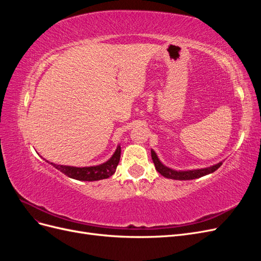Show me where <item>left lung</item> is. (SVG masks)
<instances>
[{
    "instance_id": "obj_1",
    "label": "left lung",
    "mask_w": 261,
    "mask_h": 261,
    "mask_svg": "<svg viewBox=\"0 0 261 261\" xmlns=\"http://www.w3.org/2000/svg\"><path fill=\"white\" fill-rule=\"evenodd\" d=\"M151 158L152 161L154 163L155 170L160 173L161 175L167 178L171 179H178V180H188V179H195V178H199L201 176L208 175L210 173H213L216 170H218L221 165H222V162H219L218 164L211 165L209 168H203V169H198V170H187V171H176L170 169L159 160L156 153L151 149Z\"/></svg>"
}]
</instances>
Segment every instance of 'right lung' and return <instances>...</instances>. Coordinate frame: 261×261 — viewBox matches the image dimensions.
Wrapping results in <instances>:
<instances>
[{
    "mask_svg": "<svg viewBox=\"0 0 261 261\" xmlns=\"http://www.w3.org/2000/svg\"><path fill=\"white\" fill-rule=\"evenodd\" d=\"M120 158H121V146L118 145L113 155L110 158L107 162L99 165H94V167L76 168V167H69V165L55 164L49 161L46 162L52 164L55 169H58L63 173V174L67 175L70 178H74L77 180L93 181V180L105 179L112 176L115 173L118 162H120Z\"/></svg>",
    "mask_w": 261,
    "mask_h": 261,
    "instance_id": "add662e5",
    "label": "right lung"
}]
</instances>
